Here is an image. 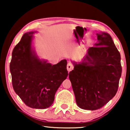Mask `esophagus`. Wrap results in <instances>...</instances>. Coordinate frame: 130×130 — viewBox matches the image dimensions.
<instances>
[{
	"label": "esophagus",
	"instance_id": "34e87169",
	"mask_svg": "<svg viewBox=\"0 0 130 130\" xmlns=\"http://www.w3.org/2000/svg\"><path fill=\"white\" fill-rule=\"evenodd\" d=\"M73 67H74L72 63H68V64H67V70H68V72H70L71 70H73Z\"/></svg>",
	"mask_w": 130,
	"mask_h": 130
}]
</instances>
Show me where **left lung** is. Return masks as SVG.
Returning <instances> with one entry per match:
<instances>
[{
	"instance_id": "8db88e82",
	"label": "left lung",
	"mask_w": 130,
	"mask_h": 130,
	"mask_svg": "<svg viewBox=\"0 0 130 130\" xmlns=\"http://www.w3.org/2000/svg\"><path fill=\"white\" fill-rule=\"evenodd\" d=\"M98 42L90 47L82 63H73L69 79L77 106L96 110L113 98L121 76V56L111 35L97 34Z\"/></svg>"
}]
</instances>
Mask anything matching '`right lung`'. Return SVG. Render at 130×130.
<instances>
[{
    "label": "right lung",
    "mask_w": 130,
    "mask_h": 130,
    "mask_svg": "<svg viewBox=\"0 0 130 130\" xmlns=\"http://www.w3.org/2000/svg\"><path fill=\"white\" fill-rule=\"evenodd\" d=\"M34 33L24 34L13 48L10 72L13 89L23 102L30 108L45 109L53 104L56 92L68 76L67 60L52 65L40 60L32 49Z\"/></svg>",
    "instance_id": "obj_1"
}]
</instances>
